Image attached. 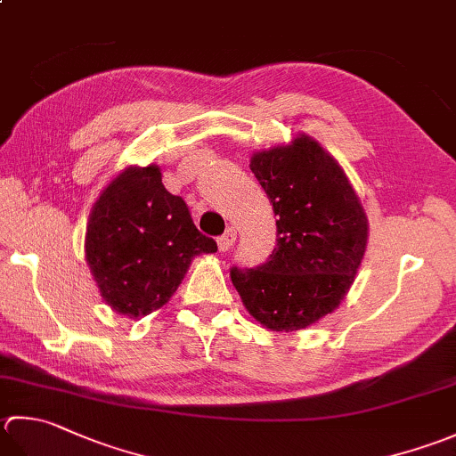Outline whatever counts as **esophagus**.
Masks as SVG:
<instances>
[{
    "instance_id": "obj_1",
    "label": "esophagus",
    "mask_w": 456,
    "mask_h": 456,
    "mask_svg": "<svg viewBox=\"0 0 456 456\" xmlns=\"http://www.w3.org/2000/svg\"><path fill=\"white\" fill-rule=\"evenodd\" d=\"M235 239H237V231L233 229V227H229L225 233H223L219 239H217V245H219V251H229L231 248V245L235 243Z\"/></svg>"
}]
</instances>
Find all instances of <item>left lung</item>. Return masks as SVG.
Here are the masks:
<instances>
[{
    "label": "left lung",
    "instance_id": "8db88e82",
    "mask_svg": "<svg viewBox=\"0 0 456 456\" xmlns=\"http://www.w3.org/2000/svg\"><path fill=\"white\" fill-rule=\"evenodd\" d=\"M248 167L279 217L276 247L256 269L233 266L231 281L265 328H308L350 290L368 247V217L342 166L306 134L256 151Z\"/></svg>",
    "mask_w": 456,
    "mask_h": 456
}]
</instances>
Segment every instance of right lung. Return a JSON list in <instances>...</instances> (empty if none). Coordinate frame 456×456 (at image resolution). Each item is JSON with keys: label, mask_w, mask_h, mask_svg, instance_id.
<instances>
[{"label": "right lung", "mask_w": 456, "mask_h": 456, "mask_svg": "<svg viewBox=\"0 0 456 456\" xmlns=\"http://www.w3.org/2000/svg\"><path fill=\"white\" fill-rule=\"evenodd\" d=\"M216 251L217 243L193 225L185 201L166 190L156 164L120 172L88 217L86 263L102 300L128 318L162 308L193 258Z\"/></svg>", "instance_id": "right-lung-1"}]
</instances>
